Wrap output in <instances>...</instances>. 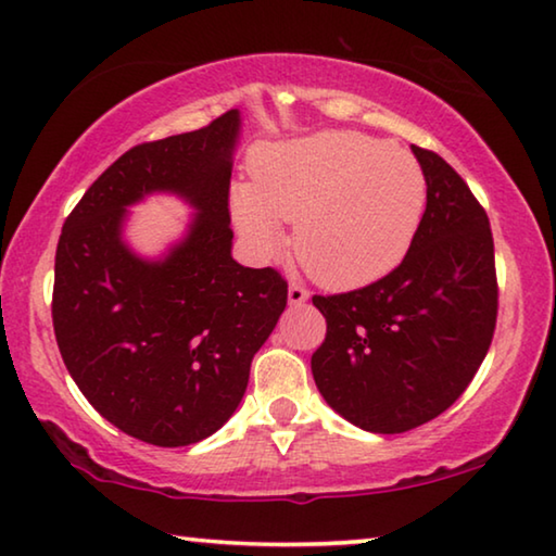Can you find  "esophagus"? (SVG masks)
I'll list each match as a JSON object with an SVG mask.
<instances>
[{
  "label": "esophagus",
  "instance_id": "obj_1",
  "mask_svg": "<svg viewBox=\"0 0 556 556\" xmlns=\"http://www.w3.org/2000/svg\"><path fill=\"white\" fill-rule=\"evenodd\" d=\"M306 299H308V291L304 287H299V285L289 287V304L291 306H301Z\"/></svg>",
  "mask_w": 556,
  "mask_h": 556
}]
</instances>
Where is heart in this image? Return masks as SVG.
Here are the masks:
<instances>
[{
  "label": "heart",
  "instance_id": "1",
  "mask_svg": "<svg viewBox=\"0 0 556 556\" xmlns=\"http://www.w3.org/2000/svg\"><path fill=\"white\" fill-rule=\"evenodd\" d=\"M427 208V178L414 154L361 131H318L262 147L252 186L232 218L260 257L285 248L279 223H296L294 250L328 289H361L400 265Z\"/></svg>",
  "mask_w": 556,
  "mask_h": 556
}]
</instances>
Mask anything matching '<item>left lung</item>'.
<instances>
[{
  "label": "left lung",
  "mask_w": 556,
  "mask_h": 556,
  "mask_svg": "<svg viewBox=\"0 0 556 556\" xmlns=\"http://www.w3.org/2000/svg\"><path fill=\"white\" fill-rule=\"evenodd\" d=\"M427 208L388 277L314 296L326 338L312 355L324 400L372 434H402L454 404L491 348L497 318L493 232L483 205L439 154L412 147Z\"/></svg>",
  "instance_id": "8db88e82"
}]
</instances>
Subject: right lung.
I'll return each mask as SVG.
<instances>
[{"label": "right lung", "mask_w": 556, "mask_h": 556, "mask_svg": "<svg viewBox=\"0 0 556 556\" xmlns=\"http://www.w3.org/2000/svg\"><path fill=\"white\" fill-rule=\"evenodd\" d=\"M240 112L131 147L65 218L53 331L65 368L110 425L154 446H188L238 409L250 363L287 306L277 269L232 260L230 174ZM176 192L197 211L162 261L121 240L126 208Z\"/></svg>", "instance_id": "right-lung-1"}]
</instances>
